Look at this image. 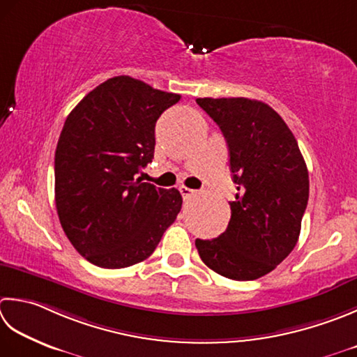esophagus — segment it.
<instances>
[{
    "label": "esophagus",
    "instance_id": "1",
    "mask_svg": "<svg viewBox=\"0 0 357 357\" xmlns=\"http://www.w3.org/2000/svg\"><path fill=\"white\" fill-rule=\"evenodd\" d=\"M179 192H181V195H183L184 199H190L192 195L195 193V190H192V188H188L185 185H181L179 187Z\"/></svg>",
    "mask_w": 357,
    "mask_h": 357
}]
</instances>
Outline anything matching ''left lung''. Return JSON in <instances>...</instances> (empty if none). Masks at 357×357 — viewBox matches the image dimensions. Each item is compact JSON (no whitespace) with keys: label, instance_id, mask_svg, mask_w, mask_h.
<instances>
[{"label":"left lung","instance_id":"1","mask_svg":"<svg viewBox=\"0 0 357 357\" xmlns=\"http://www.w3.org/2000/svg\"><path fill=\"white\" fill-rule=\"evenodd\" d=\"M229 146L235 201L218 238L197 240L201 260L232 280H257L296 248L310 197L298 144L269 105L246 97L197 99Z\"/></svg>","mask_w":357,"mask_h":357}]
</instances>
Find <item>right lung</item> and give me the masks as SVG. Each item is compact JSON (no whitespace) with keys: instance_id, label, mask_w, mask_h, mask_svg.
I'll return each instance as SVG.
<instances>
[{"instance_id":"1","label":"right lung","mask_w":357,"mask_h":357,"mask_svg":"<svg viewBox=\"0 0 357 357\" xmlns=\"http://www.w3.org/2000/svg\"><path fill=\"white\" fill-rule=\"evenodd\" d=\"M179 99L117 75L66 117L55 150V206L68 240L96 266L144 261L176 220L181 193L142 183L137 173L155 156L156 121Z\"/></svg>"}]
</instances>
